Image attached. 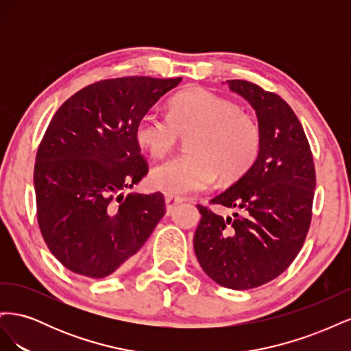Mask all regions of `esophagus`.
Returning <instances> with one entry per match:
<instances>
[{
  "mask_svg": "<svg viewBox=\"0 0 351 351\" xmlns=\"http://www.w3.org/2000/svg\"><path fill=\"white\" fill-rule=\"evenodd\" d=\"M182 202H184V197L182 196H176V195H171V193H167L165 195V205H167V212H171L174 209L176 205L182 204Z\"/></svg>",
  "mask_w": 351,
  "mask_h": 351,
  "instance_id": "esophagus-1",
  "label": "esophagus"
}]
</instances>
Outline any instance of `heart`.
I'll list each match as a JSON object with an SVG mask.
<instances>
[{"instance_id":"b5f03b06","label":"heart","mask_w":351,"mask_h":351,"mask_svg":"<svg viewBox=\"0 0 351 351\" xmlns=\"http://www.w3.org/2000/svg\"><path fill=\"white\" fill-rule=\"evenodd\" d=\"M186 137V154L154 167L149 184L168 193H193L208 189L219 176L231 183L256 162L262 132L256 120L237 104L204 88H193L168 102V114L146 112L134 127L137 146L162 158Z\"/></svg>"}]
</instances>
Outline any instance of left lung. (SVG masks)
<instances>
[{"instance_id": "8db88e82", "label": "left lung", "mask_w": 351, "mask_h": 351, "mask_svg": "<svg viewBox=\"0 0 351 351\" xmlns=\"http://www.w3.org/2000/svg\"><path fill=\"white\" fill-rule=\"evenodd\" d=\"M227 84L256 111L262 147L249 171L210 200L241 215L224 218L197 205L202 219L193 246L202 269L217 284L249 290L277 278L299 254L312 219L316 176L290 105L246 80Z\"/></svg>"}]
</instances>
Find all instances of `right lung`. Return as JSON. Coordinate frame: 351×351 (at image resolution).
<instances>
[{
	"instance_id": "add662e5",
	"label": "right lung",
	"mask_w": 351,
	"mask_h": 351,
	"mask_svg": "<svg viewBox=\"0 0 351 351\" xmlns=\"http://www.w3.org/2000/svg\"><path fill=\"white\" fill-rule=\"evenodd\" d=\"M182 77L97 82L74 93L42 139L34 183L51 253L89 278L124 268L165 214L162 193L124 196L147 173L134 127Z\"/></svg>"
}]
</instances>
